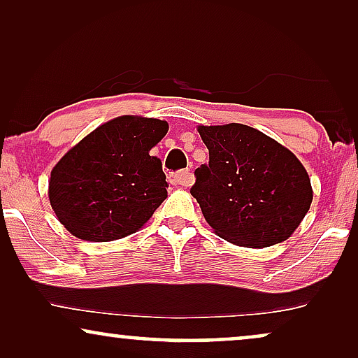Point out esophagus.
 <instances>
[{
    "label": "esophagus",
    "instance_id": "obj_1",
    "mask_svg": "<svg viewBox=\"0 0 358 358\" xmlns=\"http://www.w3.org/2000/svg\"><path fill=\"white\" fill-rule=\"evenodd\" d=\"M171 182L179 185V187H187V185H192L194 182V174L187 169L179 171V173L171 174Z\"/></svg>",
    "mask_w": 358,
    "mask_h": 358
}]
</instances>
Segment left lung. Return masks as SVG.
<instances>
[{"label": "left lung", "instance_id": "obj_1", "mask_svg": "<svg viewBox=\"0 0 358 358\" xmlns=\"http://www.w3.org/2000/svg\"><path fill=\"white\" fill-rule=\"evenodd\" d=\"M208 164L190 194L220 238L248 248L285 241L310 210V176L295 155L252 127L200 125Z\"/></svg>", "mask_w": 358, "mask_h": 358}]
</instances>
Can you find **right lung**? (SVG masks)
<instances>
[{
	"instance_id": "obj_1",
	"label": "right lung",
	"mask_w": 358,
	"mask_h": 358,
	"mask_svg": "<svg viewBox=\"0 0 358 358\" xmlns=\"http://www.w3.org/2000/svg\"><path fill=\"white\" fill-rule=\"evenodd\" d=\"M168 129L164 120L117 117L58 161L48 180V199L73 236L114 241L148 222L168 197L163 164L150 155Z\"/></svg>"
}]
</instances>
